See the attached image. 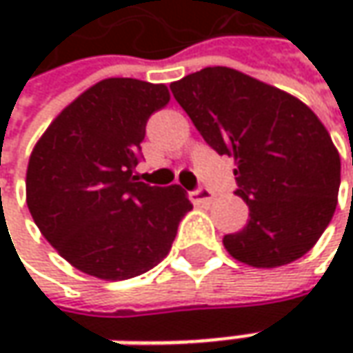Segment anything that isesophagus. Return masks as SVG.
<instances>
[{
	"label": "esophagus",
	"mask_w": 353,
	"mask_h": 353,
	"mask_svg": "<svg viewBox=\"0 0 353 353\" xmlns=\"http://www.w3.org/2000/svg\"><path fill=\"white\" fill-rule=\"evenodd\" d=\"M188 198H190V202H194V204H210L212 200H214V192H212L210 188L200 186L196 190L188 192Z\"/></svg>",
	"instance_id": "34e87169"
}]
</instances>
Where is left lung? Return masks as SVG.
Returning a JSON list of instances; mask_svg holds the SVG:
<instances>
[{
	"mask_svg": "<svg viewBox=\"0 0 353 353\" xmlns=\"http://www.w3.org/2000/svg\"><path fill=\"white\" fill-rule=\"evenodd\" d=\"M170 90L204 141L236 161V194L250 206V220L224 236L228 253L271 269L312 250L332 220L340 188V155L316 114L225 66L184 76Z\"/></svg>",
	"mask_w": 353,
	"mask_h": 353,
	"instance_id": "obj_1",
	"label": "left lung"
}]
</instances>
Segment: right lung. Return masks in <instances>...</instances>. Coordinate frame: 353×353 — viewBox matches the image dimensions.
<instances>
[{"mask_svg": "<svg viewBox=\"0 0 353 353\" xmlns=\"http://www.w3.org/2000/svg\"><path fill=\"white\" fill-rule=\"evenodd\" d=\"M170 96L165 84L108 78L66 105L34 145L27 206L34 224L82 273L121 281L161 263L192 208L179 184L133 174L145 125Z\"/></svg>", "mask_w": 353, "mask_h": 353, "instance_id": "obj_1", "label": "right lung"}]
</instances>
